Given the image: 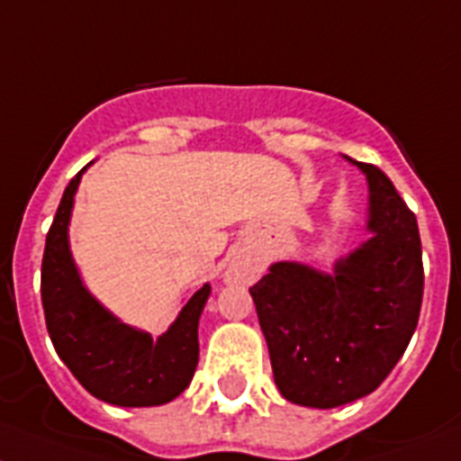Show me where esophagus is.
Instances as JSON below:
<instances>
[{
	"label": "esophagus",
	"instance_id": "34e87169",
	"mask_svg": "<svg viewBox=\"0 0 461 461\" xmlns=\"http://www.w3.org/2000/svg\"><path fill=\"white\" fill-rule=\"evenodd\" d=\"M253 276V269H250L249 265H241V262H231V265L227 267V272H224V278H227L230 284H246V281H250Z\"/></svg>",
	"mask_w": 461,
	"mask_h": 461
}]
</instances>
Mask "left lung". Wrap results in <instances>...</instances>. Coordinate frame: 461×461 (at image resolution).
Listing matches in <instances>:
<instances>
[{
	"label": "left lung",
	"mask_w": 461,
	"mask_h": 461,
	"mask_svg": "<svg viewBox=\"0 0 461 461\" xmlns=\"http://www.w3.org/2000/svg\"><path fill=\"white\" fill-rule=\"evenodd\" d=\"M351 164L368 180V241L335 260L332 272L274 262L250 288L274 382L285 401L304 408H338L373 393L420 319L424 269L415 215L380 168Z\"/></svg>",
	"instance_id": "1"
}]
</instances>
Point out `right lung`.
<instances>
[{
	"mask_svg": "<svg viewBox=\"0 0 461 461\" xmlns=\"http://www.w3.org/2000/svg\"><path fill=\"white\" fill-rule=\"evenodd\" d=\"M86 168H81L65 187L46 234L41 260L46 328L58 356L91 396L122 408L164 405L180 396L194 377L199 319L211 295V284H203L189 297L168 330L157 339L123 323L100 304L84 285L69 250V220Z\"/></svg>",
	"mask_w": 461,
	"mask_h": 461,
	"instance_id": "obj_1",
	"label": "right lung"
}]
</instances>
